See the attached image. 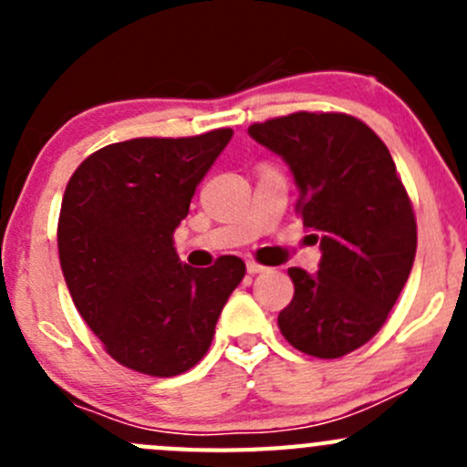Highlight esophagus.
Here are the masks:
<instances>
[{
    "label": "esophagus",
    "mask_w": 467,
    "mask_h": 467,
    "mask_svg": "<svg viewBox=\"0 0 467 467\" xmlns=\"http://www.w3.org/2000/svg\"><path fill=\"white\" fill-rule=\"evenodd\" d=\"M246 271L251 273V275H257V273L266 271V266H264V264H260V262H255V260H248L246 262Z\"/></svg>",
    "instance_id": "34e87169"
}]
</instances>
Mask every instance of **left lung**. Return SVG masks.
<instances>
[{"label": "left lung", "mask_w": 467, "mask_h": 467, "mask_svg": "<svg viewBox=\"0 0 467 467\" xmlns=\"http://www.w3.org/2000/svg\"><path fill=\"white\" fill-rule=\"evenodd\" d=\"M289 164L303 225L321 242L317 273L289 268L294 298L277 317L296 350L337 359L379 332L416 257V216L389 149L357 117L294 112L253 124Z\"/></svg>", "instance_id": "left-lung-1"}]
</instances>
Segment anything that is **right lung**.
Wrapping results in <instances>:
<instances>
[{"label":"right lung","mask_w":467,"mask_h":467,"mask_svg":"<svg viewBox=\"0 0 467 467\" xmlns=\"http://www.w3.org/2000/svg\"><path fill=\"white\" fill-rule=\"evenodd\" d=\"M233 138H138L88 155L65 187L58 255L69 296L108 355L126 368L173 378L199 364L246 264H182L173 230Z\"/></svg>","instance_id":"right-lung-1"}]
</instances>
